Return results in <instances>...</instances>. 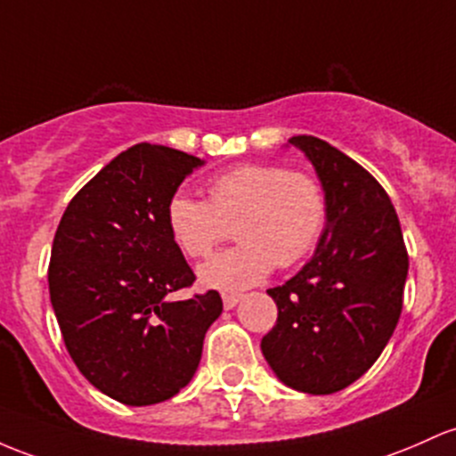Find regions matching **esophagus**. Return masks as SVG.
Returning <instances> with one entry per match:
<instances>
[{
  "mask_svg": "<svg viewBox=\"0 0 456 456\" xmlns=\"http://www.w3.org/2000/svg\"><path fill=\"white\" fill-rule=\"evenodd\" d=\"M240 294H223V305H224V309H233L236 307V305L240 303Z\"/></svg>",
  "mask_w": 456,
  "mask_h": 456,
  "instance_id": "1",
  "label": "esophagus"
}]
</instances>
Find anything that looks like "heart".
I'll list each match as a JSON object with an SVG mask.
<instances>
[{"instance_id":"b5f03b06","label":"heart","mask_w":456,"mask_h":456,"mask_svg":"<svg viewBox=\"0 0 456 456\" xmlns=\"http://www.w3.org/2000/svg\"><path fill=\"white\" fill-rule=\"evenodd\" d=\"M233 225L238 244L199 268L205 288L238 292L288 268L316 247L327 197L312 175L279 164H240L208 182V201L175 192L167 203L171 238L188 257H208Z\"/></svg>"}]
</instances>
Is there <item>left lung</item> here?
<instances>
[{"label":"left lung","instance_id":"8db88e82","mask_svg":"<svg viewBox=\"0 0 456 456\" xmlns=\"http://www.w3.org/2000/svg\"><path fill=\"white\" fill-rule=\"evenodd\" d=\"M327 197V224L301 273L268 294L279 316L262 353L277 379L305 394H333L366 374L387 346L409 257L381 183L316 136H292Z\"/></svg>","mask_w":456,"mask_h":456}]
</instances>
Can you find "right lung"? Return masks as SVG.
<instances>
[{"instance_id":"add662e5","label":"right lung","mask_w":456,"mask_h":456,"mask_svg":"<svg viewBox=\"0 0 456 456\" xmlns=\"http://www.w3.org/2000/svg\"><path fill=\"white\" fill-rule=\"evenodd\" d=\"M199 167L177 149L134 144L75 194L53 238L49 297L69 354L99 392L132 407L186 387L223 312L216 289L168 301L194 273L167 203Z\"/></svg>"}]
</instances>
